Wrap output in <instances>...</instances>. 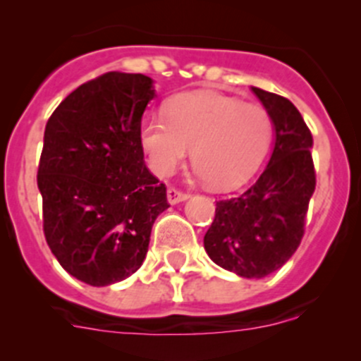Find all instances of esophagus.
Wrapping results in <instances>:
<instances>
[{
	"instance_id": "1",
	"label": "esophagus",
	"mask_w": 361,
	"mask_h": 361,
	"mask_svg": "<svg viewBox=\"0 0 361 361\" xmlns=\"http://www.w3.org/2000/svg\"><path fill=\"white\" fill-rule=\"evenodd\" d=\"M188 199V194H185V192H180L176 190V188L169 187L167 188V201L169 204H178V202H183Z\"/></svg>"
}]
</instances>
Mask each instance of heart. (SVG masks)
Returning <instances> with one entry per match:
<instances>
[{
	"instance_id": "heart-1",
	"label": "heart",
	"mask_w": 361,
	"mask_h": 361,
	"mask_svg": "<svg viewBox=\"0 0 361 361\" xmlns=\"http://www.w3.org/2000/svg\"><path fill=\"white\" fill-rule=\"evenodd\" d=\"M166 118L147 116L140 143L157 176L176 173L188 157L202 180L216 190H232L250 180L271 147L272 120L258 104L195 90L173 97Z\"/></svg>"
}]
</instances>
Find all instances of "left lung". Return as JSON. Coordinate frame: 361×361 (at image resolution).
Here are the masks:
<instances>
[{
    "label": "left lung",
    "instance_id": "8db88e82",
    "mask_svg": "<svg viewBox=\"0 0 361 361\" xmlns=\"http://www.w3.org/2000/svg\"><path fill=\"white\" fill-rule=\"evenodd\" d=\"M251 90L271 115L274 150L253 187L216 202L204 250L220 267L260 279L281 269L300 245L316 173L311 130L292 101L258 87Z\"/></svg>",
    "mask_w": 361,
    "mask_h": 361
}]
</instances>
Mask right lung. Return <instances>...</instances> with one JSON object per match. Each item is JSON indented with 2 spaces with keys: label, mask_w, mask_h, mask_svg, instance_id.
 <instances>
[{
  "label": "right lung",
  "mask_w": 361,
  "mask_h": 361,
  "mask_svg": "<svg viewBox=\"0 0 361 361\" xmlns=\"http://www.w3.org/2000/svg\"><path fill=\"white\" fill-rule=\"evenodd\" d=\"M154 97L150 76L104 73L73 90L47 122L38 166L43 232L59 264L90 286L134 274L154 221L169 207L140 143Z\"/></svg>",
  "instance_id": "add662e5"
}]
</instances>
